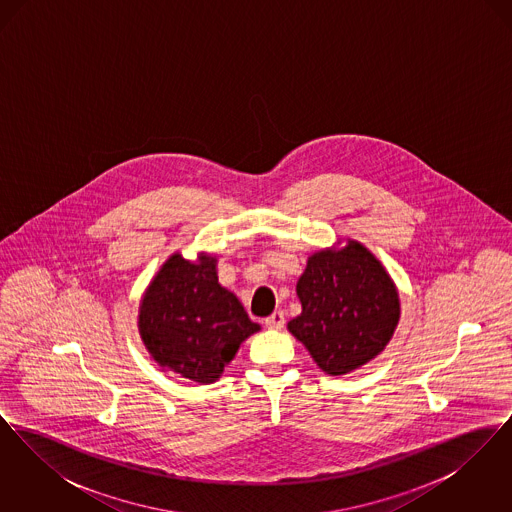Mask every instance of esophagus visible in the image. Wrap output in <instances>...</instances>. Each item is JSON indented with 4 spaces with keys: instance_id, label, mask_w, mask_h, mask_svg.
I'll return each instance as SVG.
<instances>
[{
    "instance_id": "1",
    "label": "esophagus",
    "mask_w": 512,
    "mask_h": 512,
    "mask_svg": "<svg viewBox=\"0 0 512 512\" xmlns=\"http://www.w3.org/2000/svg\"><path fill=\"white\" fill-rule=\"evenodd\" d=\"M265 324H267V328H270V330H282L284 324H286L284 313L282 311H274L270 317L265 318Z\"/></svg>"
}]
</instances>
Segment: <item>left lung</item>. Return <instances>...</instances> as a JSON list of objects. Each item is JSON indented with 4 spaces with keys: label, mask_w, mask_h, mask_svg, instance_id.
<instances>
[{
    "label": "left lung",
    "mask_w": 512,
    "mask_h": 512,
    "mask_svg": "<svg viewBox=\"0 0 512 512\" xmlns=\"http://www.w3.org/2000/svg\"><path fill=\"white\" fill-rule=\"evenodd\" d=\"M297 297L301 315L288 322V330L330 376L380 355L401 315L390 274L355 240L313 253L297 282Z\"/></svg>",
    "instance_id": "8db88e82"
}]
</instances>
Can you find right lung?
Here are the masks:
<instances>
[{"instance_id": "right-lung-1", "label": "right lung", "mask_w": 512, "mask_h": 512, "mask_svg": "<svg viewBox=\"0 0 512 512\" xmlns=\"http://www.w3.org/2000/svg\"><path fill=\"white\" fill-rule=\"evenodd\" d=\"M138 328L157 365L197 384L217 382L240 343L261 330L220 286L217 259L207 253L165 261L144 293Z\"/></svg>"}]
</instances>
